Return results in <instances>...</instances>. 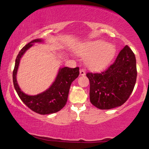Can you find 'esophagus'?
<instances>
[{
	"instance_id": "1",
	"label": "esophagus",
	"mask_w": 149,
	"mask_h": 149,
	"mask_svg": "<svg viewBox=\"0 0 149 149\" xmlns=\"http://www.w3.org/2000/svg\"><path fill=\"white\" fill-rule=\"evenodd\" d=\"M80 74L82 75V76H84V75L86 74V70L85 69H81L80 70Z\"/></svg>"
}]
</instances>
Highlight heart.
Listing matches in <instances>:
<instances>
[{"instance_id":"obj_1","label":"heart","mask_w":149,"mask_h":149,"mask_svg":"<svg viewBox=\"0 0 149 149\" xmlns=\"http://www.w3.org/2000/svg\"><path fill=\"white\" fill-rule=\"evenodd\" d=\"M77 54L85 57L87 66L93 70L102 69L113 59L115 49L110 44L95 40L84 44L77 50Z\"/></svg>"}]
</instances>
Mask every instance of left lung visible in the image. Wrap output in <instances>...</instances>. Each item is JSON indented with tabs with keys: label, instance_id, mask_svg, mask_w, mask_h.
<instances>
[{
	"label": "left lung",
	"instance_id": "8db88e82",
	"mask_svg": "<svg viewBox=\"0 0 149 149\" xmlns=\"http://www.w3.org/2000/svg\"><path fill=\"white\" fill-rule=\"evenodd\" d=\"M90 100L96 107L107 110L120 107L128 100L137 79L136 59L126 45L113 64L100 72H88Z\"/></svg>",
	"mask_w": 149,
	"mask_h": 149
}]
</instances>
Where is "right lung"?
<instances>
[{
  "mask_svg": "<svg viewBox=\"0 0 149 149\" xmlns=\"http://www.w3.org/2000/svg\"><path fill=\"white\" fill-rule=\"evenodd\" d=\"M41 39H35L21 49L15 59L13 70V82L15 90L22 101L33 111L40 114H48L59 111L66 105L71 83L79 77V67L60 69L54 82L45 92L36 95H28L23 93L17 84L16 74L21 57L34 42H41Z\"/></svg>",
  "mask_w": 149,
  "mask_h": 149,
  "instance_id": "add662e5",
  "label": "right lung"
}]
</instances>
